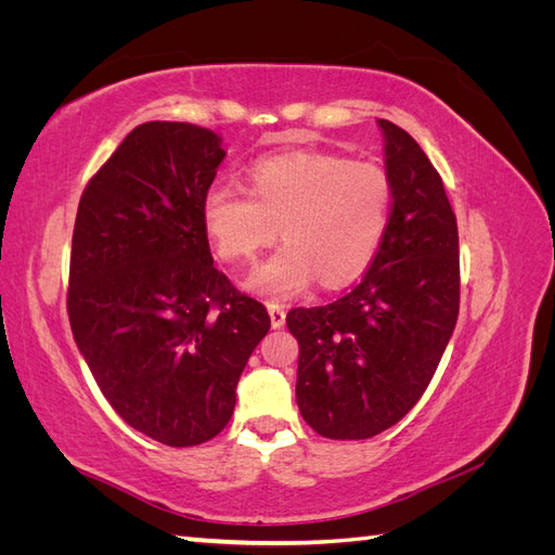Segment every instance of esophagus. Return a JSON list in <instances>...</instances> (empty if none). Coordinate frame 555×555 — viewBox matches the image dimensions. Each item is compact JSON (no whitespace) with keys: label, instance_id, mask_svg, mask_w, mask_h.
<instances>
[{"label":"esophagus","instance_id":"1","mask_svg":"<svg viewBox=\"0 0 555 555\" xmlns=\"http://www.w3.org/2000/svg\"><path fill=\"white\" fill-rule=\"evenodd\" d=\"M268 314H271V326L273 328H282L284 326V319H287V312H284L282 306L268 304Z\"/></svg>","mask_w":555,"mask_h":555}]
</instances>
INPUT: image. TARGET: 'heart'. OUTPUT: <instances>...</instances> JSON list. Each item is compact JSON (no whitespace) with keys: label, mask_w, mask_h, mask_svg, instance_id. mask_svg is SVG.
<instances>
[{"label":"heart","mask_w":555,"mask_h":555,"mask_svg":"<svg viewBox=\"0 0 555 555\" xmlns=\"http://www.w3.org/2000/svg\"><path fill=\"white\" fill-rule=\"evenodd\" d=\"M393 180L375 162L289 153L257 162L249 190L215 182L201 217L222 261L245 263L282 233L284 243L247 278V289L289 298L314 280L343 287L365 271L389 227Z\"/></svg>","instance_id":"obj_1"}]
</instances>
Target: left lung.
Instances as JSON below:
<instances>
[{"label":"left lung","instance_id":"8db88e82","mask_svg":"<svg viewBox=\"0 0 555 555\" xmlns=\"http://www.w3.org/2000/svg\"><path fill=\"white\" fill-rule=\"evenodd\" d=\"M379 127L393 206L377 255L333 304L287 314L298 410L331 440H367L398 424L424 396L459 319V227L444 182L405 129Z\"/></svg>","mask_w":555,"mask_h":555}]
</instances>
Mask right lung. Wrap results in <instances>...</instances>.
I'll list each match as a JSON object with an SVG mask.
<instances>
[{"label":"right lung","instance_id":"right-lung-1","mask_svg":"<svg viewBox=\"0 0 555 555\" xmlns=\"http://www.w3.org/2000/svg\"><path fill=\"white\" fill-rule=\"evenodd\" d=\"M222 159L210 129L139 125L76 212L74 340L111 408L169 447L208 442L229 424L243 367L271 328L259 300L212 266L201 204Z\"/></svg>","mask_w":555,"mask_h":555}]
</instances>
